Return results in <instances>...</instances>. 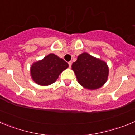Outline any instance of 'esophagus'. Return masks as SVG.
<instances>
[{"label":"esophagus","mask_w":135,"mask_h":135,"mask_svg":"<svg viewBox=\"0 0 135 135\" xmlns=\"http://www.w3.org/2000/svg\"><path fill=\"white\" fill-rule=\"evenodd\" d=\"M71 64H72V63H71V61H70V62H68L69 67H70V68H71Z\"/></svg>","instance_id":"esophagus-1"}]
</instances>
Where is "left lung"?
Masks as SVG:
<instances>
[{
  "label": "left lung",
  "instance_id": "obj_1",
  "mask_svg": "<svg viewBox=\"0 0 135 135\" xmlns=\"http://www.w3.org/2000/svg\"><path fill=\"white\" fill-rule=\"evenodd\" d=\"M71 69L80 85L89 90L99 89L108 80L109 68L105 62L83 53L74 62Z\"/></svg>",
  "mask_w": 135,
  "mask_h": 135
}]
</instances>
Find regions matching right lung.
<instances>
[{"label":"right lung","instance_id":"obj_1","mask_svg":"<svg viewBox=\"0 0 135 135\" xmlns=\"http://www.w3.org/2000/svg\"><path fill=\"white\" fill-rule=\"evenodd\" d=\"M68 64L53 53L32 64L30 68L32 80L41 86H48L55 82L62 71L68 68Z\"/></svg>","mask_w":135,"mask_h":135}]
</instances>
